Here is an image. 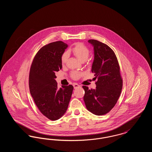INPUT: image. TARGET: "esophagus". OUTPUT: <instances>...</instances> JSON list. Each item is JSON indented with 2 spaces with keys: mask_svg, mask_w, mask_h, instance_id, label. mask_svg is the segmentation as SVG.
Wrapping results in <instances>:
<instances>
[{
  "mask_svg": "<svg viewBox=\"0 0 152 152\" xmlns=\"http://www.w3.org/2000/svg\"><path fill=\"white\" fill-rule=\"evenodd\" d=\"M73 86L74 87V88L75 89H76V88H79L80 87V86L78 84H77V83H74L73 84Z\"/></svg>",
  "mask_w": 152,
  "mask_h": 152,
  "instance_id": "obj_1",
  "label": "esophagus"
}]
</instances>
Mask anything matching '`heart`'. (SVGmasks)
Here are the masks:
<instances>
[{
	"label": "heart",
	"mask_w": 152,
	"mask_h": 152,
	"mask_svg": "<svg viewBox=\"0 0 152 152\" xmlns=\"http://www.w3.org/2000/svg\"><path fill=\"white\" fill-rule=\"evenodd\" d=\"M73 54L77 58L81 61H84L87 60L89 55V50L87 46L83 43H76L71 50ZM68 54L66 52H64L61 56V62L63 64H65L68 58ZM81 75V73L73 71L71 73V76L73 79H78Z\"/></svg>",
	"instance_id": "obj_1"
}]
</instances>
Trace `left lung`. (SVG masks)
Listing matches in <instances>:
<instances>
[{
  "label": "left lung",
  "instance_id": "8db88e82",
  "mask_svg": "<svg viewBox=\"0 0 152 152\" xmlns=\"http://www.w3.org/2000/svg\"><path fill=\"white\" fill-rule=\"evenodd\" d=\"M94 48L92 72L94 73L96 87L89 89L83 86L84 101L87 109L96 115H104L112 110L120 97L123 79L116 55L108 45L100 42L88 40Z\"/></svg>",
  "mask_w": 152,
  "mask_h": 152
}]
</instances>
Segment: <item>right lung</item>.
<instances>
[{"label": "right lung", "instance_id": "add662e5", "mask_svg": "<svg viewBox=\"0 0 152 152\" xmlns=\"http://www.w3.org/2000/svg\"><path fill=\"white\" fill-rule=\"evenodd\" d=\"M68 45L61 41L48 44L36 53L30 68V94L44 116L56 120L64 115L72 94V85L58 88L56 73L62 68L61 56Z\"/></svg>", "mask_w": 152, "mask_h": 152}]
</instances>
